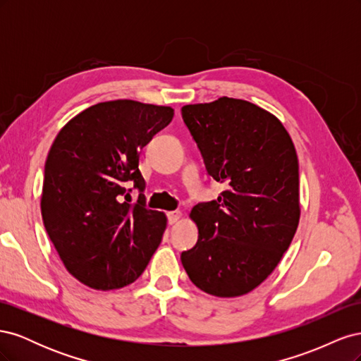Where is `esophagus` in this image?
I'll return each instance as SVG.
<instances>
[{
    "label": "esophagus",
    "mask_w": 361,
    "mask_h": 361,
    "mask_svg": "<svg viewBox=\"0 0 361 361\" xmlns=\"http://www.w3.org/2000/svg\"><path fill=\"white\" fill-rule=\"evenodd\" d=\"M180 216H182V212H180V211H170V212H167V220H169V224L178 223Z\"/></svg>",
    "instance_id": "1"
}]
</instances>
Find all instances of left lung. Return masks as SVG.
Listing matches in <instances>:
<instances>
[{
  "mask_svg": "<svg viewBox=\"0 0 361 361\" xmlns=\"http://www.w3.org/2000/svg\"><path fill=\"white\" fill-rule=\"evenodd\" d=\"M182 118L209 176L226 185L216 200L192 207L199 239L182 251V265L206 293L245 295L274 271L297 232V152L276 116L243 99L185 105Z\"/></svg>",
  "mask_w": 361,
  "mask_h": 361,
  "instance_id": "8db88e82",
  "label": "left lung"
}]
</instances>
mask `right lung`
I'll use <instances>...</instances> for the list:
<instances>
[{
	"instance_id": "add662e5",
	"label": "right lung",
	"mask_w": 361,
	"mask_h": 361,
	"mask_svg": "<svg viewBox=\"0 0 361 361\" xmlns=\"http://www.w3.org/2000/svg\"><path fill=\"white\" fill-rule=\"evenodd\" d=\"M170 106L118 99L87 108L63 126L45 162L42 218L71 274L85 286L135 281L161 244L167 218L146 207L140 150L173 118ZM129 181L140 191L130 203Z\"/></svg>"
}]
</instances>
